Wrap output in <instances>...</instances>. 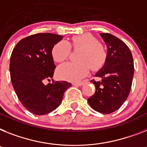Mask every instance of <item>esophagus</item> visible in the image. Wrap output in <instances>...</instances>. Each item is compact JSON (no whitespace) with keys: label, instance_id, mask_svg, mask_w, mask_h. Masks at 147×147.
Returning a JSON list of instances; mask_svg holds the SVG:
<instances>
[{"label":"esophagus","instance_id":"1","mask_svg":"<svg viewBox=\"0 0 147 147\" xmlns=\"http://www.w3.org/2000/svg\"><path fill=\"white\" fill-rule=\"evenodd\" d=\"M83 84H84V82H74V83H73L74 86H81Z\"/></svg>","mask_w":147,"mask_h":147}]
</instances>
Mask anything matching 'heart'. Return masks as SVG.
Masks as SVG:
<instances>
[{
  "mask_svg": "<svg viewBox=\"0 0 147 147\" xmlns=\"http://www.w3.org/2000/svg\"><path fill=\"white\" fill-rule=\"evenodd\" d=\"M71 47L80 49L78 54V62H67L59 67L57 74L61 80L78 82L86 76L91 68L98 71L101 68L107 59L104 46L90 34L74 36L70 43L59 41L52 49V56L56 62L66 60L71 53Z\"/></svg>",
  "mask_w": 147,
  "mask_h": 147,
  "instance_id": "heart-1",
  "label": "heart"
}]
</instances>
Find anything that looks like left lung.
I'll return each mask as SVG.
<instances>
[{"label": "left lung", "mask_w": 147, "mask_h": 147, "mask_svg": "<svg viewBox=\"0 0 147 147\" xmlns=\"http://www.w3.org/2000/svg\"><path fill=\"white\" fill-rule=\"evenodd\" d=\"M100 35L107 47V59L94 75L100 80H91L96 89L88 102L95 111L110 114L120 108L130 93L134 61L130 49L123 41L108 33Z\"/></svg>", "instance_id": "obj_1"}]
</instances>
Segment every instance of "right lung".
<instances>
[{
    "instance_id": "right-lung-1",
    "label": "right lung",
    "mask_w": 147,
    "mask_h": 147,
    "mask_svg": "<svg viewBox=\"0 0 147 147\" xmlns=\"http://www.w3.org/2000/svg\"><path fill=\"white\" fill-rule=\"evenodd\" d=\"M62 38L51 33L31 35L19 41L11 55L9 71L13 88L22 104L34 114L45 115L55 110L65 91L71 86L66 81L44 84L53 78L55 69L53 47Z\"/></svg>"
}]
</instances>
